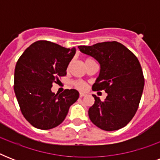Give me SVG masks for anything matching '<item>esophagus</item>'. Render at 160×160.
Here are the masks:
<instances>
[{"label":"esophagus","instance_id":"34e87169","mask_svg":"<svg viewBox=\"0 0 160 160\" xmlns=\"http://www.w3.org/2000/svg\"><path fill=\"white\" fill-rule=\"evenodd\" d=\"M85 93H82V92H80V97H84V96H85Z\"/></svg>","mask_w":160,"mask_h":160}]
</instances>
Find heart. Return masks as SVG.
I'll list each match as a JSON object with an SVG mask.
<instances>
[{
  "label": "heart",
  "mask_w": 160,
  "mask_h": 160,
  "mask_svg": "<svg viewBox=\"0 0 160 160\" xmlns=\"http://www.w3.org/2000/svg\"><path fill=\"white\" fill-rule=\"evenodd\" d=\"M90 60H91V59H86L85 62H86V61ZM74 85H75V87L77 88V89H79V90H84L86 89V84H85V82H83V81H80V80L75 81V82H74Z\"/></svg>",
  "instance_id": "b5f03b06"
}]
</instances>
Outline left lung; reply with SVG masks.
Wrapping results in <instances>:
<instances>
[{
	"label": "left lung",
	"instance_id": "8db88e82",
	"mask_svg": "<svg viewBox=\"0 0 160 160\" xmlns=\"http://www.w3.org/2000/svg\"><path fill=\"white\" fill-rule=\"evenodd\" d=\"M84 54L95 58L100 65L94 91L105 90V101L93 95L95 104L88 111L93 124L106 131L124 127L136 113L144 86L139 60L117 41L78 46Z\"/></svg>",
	"mask_w": 160,
	"mask_h": 160
}]
</instances>
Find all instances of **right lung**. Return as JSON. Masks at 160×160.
Instances as JSON below:
<instances>
[{
  "label": "right lung",
  "instance_id": "right-lung-1",
  "mask_svg": "<svg viewBox=\"0 0 160 160\" xmlns=\"http://www.w3.org/2000/svg\"><path fill=\"white\" fill-rule=\"evenodd\" d=\"M75 48H65L47 41L31 44L19 58L15 68L14 90L21 113L40 129H51L64 121L70 105L78 100L75 89L60 95L51 91L58 77L66 75Z\"/></svg>",
  "mask_w": 160,
  "mask_h": 160
}]
</instances>
